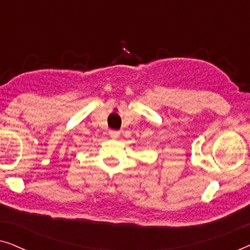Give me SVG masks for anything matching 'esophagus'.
<instances>
[{
    "instance_id": "esophagus-1",
    "label": "esophagus",
    "mask_w": 250,
    "mask_h": 250,
    "mask_svg": "<svg viewBox=\"0 0 250 250\" xmlns=\"http://www.w3.org/2000/svg\"><path fill=\"white\" fill-rule=\"evenodd\" d=\"M109 135H110L112 139H117L119 136V131H116V129H111V131H109Z\"/></svg>"
}]
</instances>
